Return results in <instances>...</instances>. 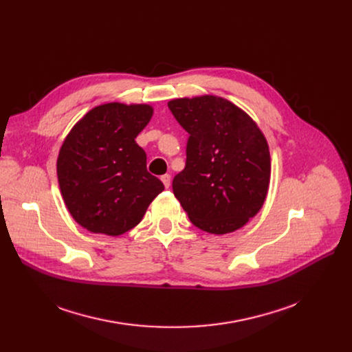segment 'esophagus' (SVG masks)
Wrapping results in <instances>:
<instances>
[{"mask_svg":"<svg viewBox=\"0 0 352 352\" xmlns=\"http://www.w3.org/2000/svg\"><path fill=\"white\" fill-rule=\"evenodd\" d=\"M161 181H162V184L165 186V188H168L170 184H171V177H170L168 174H164V175L161 177Z\"/></svg>","mask_w":352,"mask_h":352,"instance_id":"34e87169","label":"esophagus"}]
</instances>
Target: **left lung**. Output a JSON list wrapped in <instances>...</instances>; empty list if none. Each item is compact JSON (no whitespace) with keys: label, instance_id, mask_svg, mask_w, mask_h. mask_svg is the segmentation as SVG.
Here are the masks:
<instances>
[{"label":"left lung","instance_id":"1","mask_svg":"<svg viewBox=\"0 0 352 352\" xmlns=\"http://www.w3.org/2000/svg\"><path fill=\"white\" fill-rule=\"evenodd\" d=\"M168 108L190 134L186 168L173 179L184 211L210 234L244 227L263 208L270 187L263 131L245 111L215 96L175 98Z\"/></svg>","mask_w":352,"mask_h":352}]
</instances>
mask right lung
Instances as JSON below:
<instances>
[{
	"instance_id": "1",
	"label": "right lung",
	"mask_w": 352,
	"mask_h": 352,
	"mask_svg": "<svg viewBox=\"0 0 352 352\" xmlns=\"http://www.w3.org/2000/svg\"><path fill=\"white\" fill-rule=\"evenodd\" d=\"M153 113L148 104H102L65 137L57 160L61 195L89 232L117 236L129 231L162 192L164 184L146 171L145 151L135 142Z\"/></svg>"
}]
</instances>
